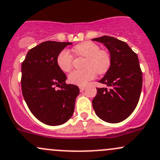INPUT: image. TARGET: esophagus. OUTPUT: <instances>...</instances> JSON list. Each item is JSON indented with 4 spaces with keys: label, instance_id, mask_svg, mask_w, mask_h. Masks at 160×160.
<instances>
[{
    "label": "esophagus",
    "instance_id": "esophagus-1",
    "mask_svg": "<svg viewBox=\"0 0 160 160\" xmlns=\"http://www.w3.org/2000/svg\"><path fill=\"white\" fill-rule=\"evenodd\" d=\"M85 90V87H83V86H82V87H80V92H82V91H83V90Z\"/></svg>",
    "mask_w": 160,
    "mask_h": 160
}]
</instances>
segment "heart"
Returning a JSON list of instances; mask_svg holds the SVG:
<instances>
[{"label": "heart", "mask_w": 160, "mask_h": 160, "mask_svg": "<svg viewBox=\"0 0 160 160\" xmlns=\"http://www.w3.org/2000/svg\"><path fill=\"white\" fill-rule=\"evenodd\" d=\"M75 54L86 58L84 70H73L70 73L69 81L72 84L85 86L95 78L97 73L104 74L110 70L112 58L110 52L100 49V47L93 41H85L73 48ZM73 57L68 50L63 49L57 57V64L63 72H69L73 67Z\"/></svg>", "instance_id": "b5f03b06"}]
</instances>
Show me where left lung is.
Returning a JSON list of instances; mask_svg holds the SVG:
<instances>
[{
    "label": "left lung",
    "instance_id": "1",
    "mask_svg": "<svg viewBox=\"0 0 160 160\" xmlns=\"http://www.w3.org/2000/svg\"><path fill=\"white\" fill-rule=\"evenodd\" d=\"M110 51L112 64L100 83L110 89L97 88L93 103L101 120L117 123L126 120L137 107L142 85V74L137 54L124 41L109 36L93 38Z\"/></svg>",
    "mask_w": 160,
    "mask_h": 160
}]
</instances>
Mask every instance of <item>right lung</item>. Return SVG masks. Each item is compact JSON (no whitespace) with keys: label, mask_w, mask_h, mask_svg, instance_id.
Listing matches in <instances>:
<instances>
[{"label":"right lung","mask_w":160,"mask_h":160,"mask_svg":"<svg viewBox=\"0 0 160 160\" xmlns=\"http://www.w3.org/2000/svg\"><path fill=\"white\" fill-rule=\"evenodd\" d=\"M69 42H43L31 49L21 64V90L33 116L50 126L61 125L72 117L77 86L67 84V76L57 64L58 53ZM60 87L57 91L56 87Z\"/></svg>","instance_id":"1"}]
</instances>
